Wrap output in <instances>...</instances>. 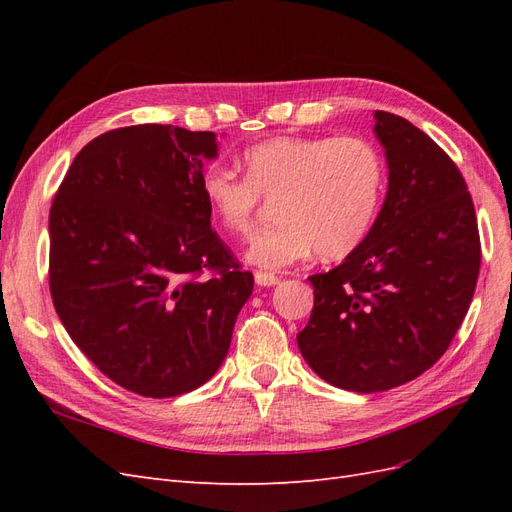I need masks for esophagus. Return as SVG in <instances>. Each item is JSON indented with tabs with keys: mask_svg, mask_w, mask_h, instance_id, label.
Segmentation results:
<instances>
[{
	"mask_svg": "<svg viewBox=\"0 0 512 512\" xmlns=\"http://www.w3.org/2000/svg\"><path fill=\"white\" fill-rule=\"evenodd\" d=\"M254 280H256L258 286H267V288L280 284V277L273 275V273H267V271H256L254 273Z\"/></svg>",
	"mask_w": 512,
	"mask_h": 512,
	"instance_id": "1",
	"label": "esophagus"
}]
</instances>
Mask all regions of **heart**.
I'll list each match as a JSON object with an SVG mask.
<instances>
[{
  "instance_id": "obj_1",
  "label": "heart",
  "mask_w": 512,
  "mask_h": 512,
  "mask_svg": "<svg viewBox=\"0 0 512 512\" xmlns=\"http://www.w3.org/2000/svg\"><path fill=\"white\" fill-rule=\"evenodd\" d=\"M245 175L211 164L200 194L218 224L247 235L262 198L277 200L280 224L256 232L245 258L280 271L318 252L324 260L359 250L376 224L386 190L380 151L359 136H277L247 147Z\"/></svg>"
}]
</instances>
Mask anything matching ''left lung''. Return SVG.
<instances>
[{
	"instance_id": "1",
	"label": "left lung",
	"mask_w": 512,
	"mask_h": 512,
	"mask_svg": "<svg viewBox=\"0 0 512 512\" xmlns=\"http://www.w3.org/2000/svg\"><path fill=\"white\" fill-rule=\"evenodd\" d=\"M374 119L389 166L384 205L359 250L309 277L314 309L297 335L305 363L354 393L395 389L436 363L480 269L474 203L455 162L408 119Z\"/></svg>"
}]
</instances>
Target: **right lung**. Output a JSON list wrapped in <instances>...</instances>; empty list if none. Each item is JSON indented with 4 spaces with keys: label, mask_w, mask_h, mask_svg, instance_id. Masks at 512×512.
Here are the masks:
<instances>
[{
    "label": "right lung",
    "mask_w": 512,
    "mask_h": 512,
    "mask_svg": "<svg viewBox=\"0 0 512 512\" xmlns=\"http://www.w3.org/2000/svg\"><path fill=\"white\" fill-rule=\"evenodd\" d=\"M218 136L162 123L106 132L70 164L49 215V284L72 342L145 397L203 386L254 290L200 194Z\"/></svg>",
    "instance_id": "1"
}]
</instances>
